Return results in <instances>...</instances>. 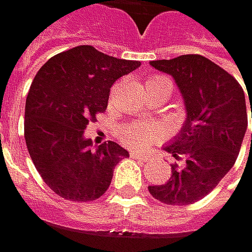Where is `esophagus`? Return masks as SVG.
Returning a JSON list of instances; mask_svg holds the SVG:
<instances>
[{
  "instance_id": "34e87169",
  "label": "esophagus",
  "mask_w": 252,
  "mask_h": 252,
  "mask_svg": "<svg viewBox=\"0 0 252 252\" xmlns=\"http://www.w3.org/2000/svg\"><path fill=\"white\" fill-rule=\"evenodd\" d=\"M131 157H133V158H136V159H139V161H142V162H148V161H151V158H149L148 155L140 154V152H131Z\"/></svg>"
}]
</instances>
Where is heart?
<instances>
[{"label":"heart","mask_w":252,"mask_h":252,"mask_svg":"<svg viewBox=\"0 0 252 252\" xmlns=\"http://www.w3.org/2000/svg\"><path fill=\"white\" fill-rule=\"evenodd\" d=\"M148 87H162L167 88L170 93L173 90L171 79L165 75H152L148 79ZM159 134H161V128L158 125H146V124L134 122V124L124 125L121 128L119 137L124 145L136 149H143L151 143H154Z\"/></svg>","instance_id":"obj_1"}]
</instances>
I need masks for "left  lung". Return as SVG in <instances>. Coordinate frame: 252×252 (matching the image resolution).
<instances>
[{
  "mask_svg": "<svg viewBox=\"0 0 252 252\" xmlns=\"http://www.w3.org/2000/svg\"><path fill=\"white\" fill-rule=\"evenodd\" d=\"M151 64L174 78L188 118L165 148L183 164L171 165L170 180L149 186V192L162 204L189 205L208 195L233 167L248 125L245 94L229 72L199 54ZM250 104L252 115L251 97Z\"/></svg>",
  "mask_w": 252,
  "mask_h": 252,
  "instance_id": "left-lung-1",
  "label": "left lung"
}]
</instances>
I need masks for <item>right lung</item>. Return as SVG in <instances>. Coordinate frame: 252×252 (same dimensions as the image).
<instances>
[{
	"mask_svg": "<svg viewBox=\"0 0 252 252\" xmlns=\"http://www.w3.org/2000/svg\"><path fill=\"white\" fill-rule=\"evenodd\" d=\"M139 66L78 45L53 56L35 75L26 97L25 140L39 176L59 196L75 202L100 198L118 162L128 157L115 142L94 151L84 130L106 110L113 82Z\"/></svg>",
	"mask_w": 252,
	"mask_h": 252,
	"instance_id": "1",
	"label": "right lung"
}]
</instances>
